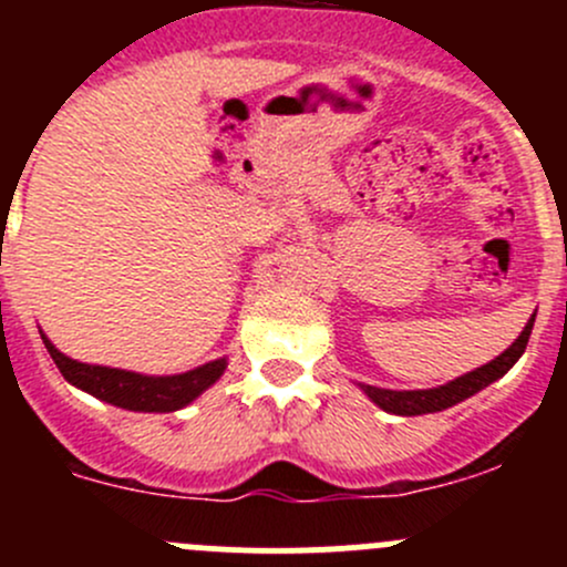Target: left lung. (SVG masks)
I'll list each match as a JSON object with an SVG mask.
<instances>
[{
	"label": "left lung",
	"instance_id": "8db88e82",
	"mask_svg": "<svg viewBox=\"0 0 567 567\" xmlns=\"http://www.w3.org/2000/svg\"><path fill=\"white\" fill-rule=\"evenodd\" d=\"M532 323L535 318H529V323L524 326L522 337L507 348L502 357H496L494 362L483 364V368L472 370V373L461 375V379L450 381V384L439 386V390H420V392H394V390H379V386H364L368 398L373 400L375 405H381L390 414H400V416H416V414H433V411H444L450 405L461 403V400L472 398L474 392L485 390L491 381L502 379L513 364L518 362V357L527 348L529 334H532Z\"/></svg>",
	"mask_w": 567,
	"mask_h": 567
}]
</instances>
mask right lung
Masks as SVG:
<instances>
[{
	"label": "right lung",
	"mask_w": 567,
	"mask_h": 567,
	"mask_svg": "<svg viewBox=\"0 0 567 567\" xmlns=\"http://www.w3.org/2000/svg\"><path fill=\"white\" fill-rule=\"evenodd\" d=\"M45 351L51 353L60 373L65 375L71 384L79 390L95 394V398L106 400V403L120 405L128 411H177L183 405L192 403L199 392L208 390L227 368V359H216V362L203 364L197 370H188L181 375H140L128 373V370L101 368V364H82L76 359H68L65 353L56 351L49 340H45Z\"/></svg>",
	"instance_id": "1"
}]
</instances>
